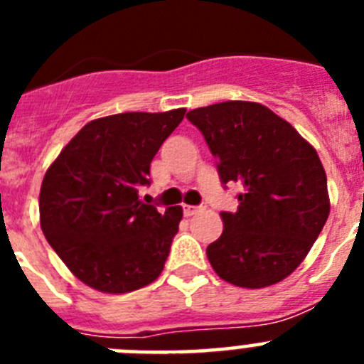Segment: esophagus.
<instances>
[{
  "instance_id": "obj_1",
  "label": "esophagus",
  "mask_w": 364,
  "mask_h": 364,
  "mask_svg": "<svg viewBox=\"0 0 364 364\" xmlns=\"http://www.w3.org/2000/svg\"><path fill=\"white\" fill-rule=\"evenodd\" d=\"M198 211H200V208H198V205H184V213L188 215V217H191V215H197Z\"/></svg>"
}]
</instances>
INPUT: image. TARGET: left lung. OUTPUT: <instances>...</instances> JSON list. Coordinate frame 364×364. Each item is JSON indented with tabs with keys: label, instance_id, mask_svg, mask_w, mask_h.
I'll return each mask as SVG.
<instances>
[{
	"label": "left lung",
	"instance_id": "1",
	"mask_svg": "<svg viewBox=\"0 0 364 364\" xmlns=\"http://www.w3.org/2000/svg\"><path fill=\"white\" fill-rule=\"evenodd\" d=\"M218 160L222 184L237 182L239 208L205 250L222 281L259 290L299 268L330 215L326 173L315 147L290 122L257 102L230 100L193 109Z\"/></svg>",
	"mask_w": 364,
	"mask_h": 364
}]
</instances>
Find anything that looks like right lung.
<instances>
[{"mask_svg": "<svg viewBox=\"0 0 364 364\" xmlns=\"http://www.w3.org/2000/svg\"><path fill=\"white\" fill-rule=\"evenodd\" d=\"M186 109L91 120L60 151L40 189V224L74 277L104 294H129L160 277L182 208L144 204L154 154Z\"/></svg>", "mask_w": 364, "mask_h": 364, "instance_id": "obj_1", "label": "right lung"}]
</instances>
